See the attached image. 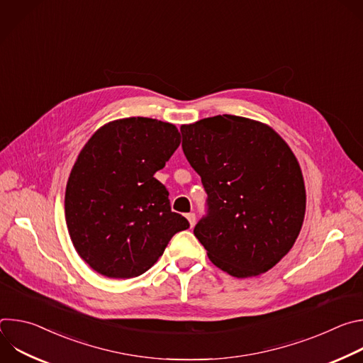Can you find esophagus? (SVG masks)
I'll return each instance as SVG.
<instances>
[{"instance_id": "34e87169", "label": "esophagus", "mask_w": 363, "mask_h": 363, "mask_svg": "<svg viewBox=\"0 0 363 363\" xmlns=\"http://www.w3.org/2000/svg\"><path fill=\"white\" fill-rule=\"evenodd\" d=\"M186 220L189 221L191 227H194V224H195V220H196V217H195V214H194V213H189V214H186Z\"/></svg>"}]
</instances>
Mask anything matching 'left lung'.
I'll return each mask as SVG.
<instances>
[{
	"mask_svg": "<svg viewBox=\"0 0 363 363\" xmlns=\"http://www.w3.org/2000/svg\"><path fill=\"white\" fill-rule=\"evenodd\" d=\"M182 150L206 192L194 228L210 260L244 279L274 267L304 220L306 189L289 145L267 125L218 115L181 126Z\"/></svg>",
	"mask_w": 363,
	"mask_h": 363,
	"instance_id": "8db88e82",
	"label": "left lung"
}]
</instances>
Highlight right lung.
<instances>
[{"label":"right lung","mask_w":363,"mask_h":363,"mask_svg":"<svg viewBox=\"0 0 363 363\" xmlns=\"http://www.w3.org/2000/svg\"><path fill=\"white\" fill-rule=\"evenodd\" d=\"M179 143L171 123L128 118L100 128L82 149L67 181L66 223L76 251L97 273L138 277L189 228L153 177Z\"/></svg>","instance_id":"obj_1"}]
</instances>
